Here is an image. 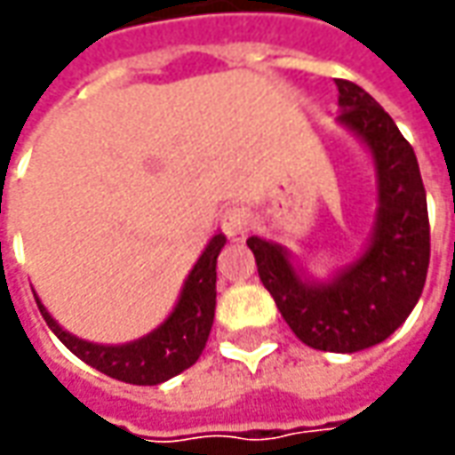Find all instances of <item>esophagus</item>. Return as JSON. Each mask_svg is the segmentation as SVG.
I'll return each mask as SVG.
<instances>
[{"label": "esophagus", "mask_w": 455, "mask_h": 455, "mask_svg": "<svg viewBox=\"0 0 455 455\" xmlns=\"http://www.w3.org/2000/svg\"><path fill=\"white\" fill-rule=\"evenodd\" d=\"M222 230L233 243H243L248 237V218L240 207H230L222 215Z\"/></svg>", "instance_id": "1"}]
</instances>
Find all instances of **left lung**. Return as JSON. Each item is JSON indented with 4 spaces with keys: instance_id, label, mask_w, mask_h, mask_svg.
I'll use <instances>...</instances> for the list:
<instances>
[{
    "instance_id": "obj_1",
    "label": "left lung",
    "mask_w": 455,
    "mask_h": 455,
    "mask_svg": "<svg viewBox=\"0 0 455 455\" xmlns=\"http://www.w3.org/2000/svg\"><path fill=\"white\" fill-rule=\"evenodd\" d=\"M337 124L375 169V222L357 258L323 275L304 268L283 243L248 237L258 275L299 339L352 355L385 341L418 304L430 260L426 187L415 151L390 114L357 83L337 80Z\"/></svg>"
}]
</instances>
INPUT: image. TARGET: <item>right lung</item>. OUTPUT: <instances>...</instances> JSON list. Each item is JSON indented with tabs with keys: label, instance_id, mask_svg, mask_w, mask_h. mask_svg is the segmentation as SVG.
<instances>
[{
	"label": "right lung",
	"instance_id": "right-lung-1",
	"mask_svg": "<svg viewBox=\"0 0 455 455\" xmlns=\"http://www.w3.org/2000/svg\"><path fill=\"white\" fill-rule=\"evenodd\" d=\"M225 243L228 237L220 230L210 237L197 263L187 273L180 299L169 311V316L156 329H151L149 334L133 341L98 344V341L80 339L52 319V314L44 308L37 293L35 301L40 306V314L52 329V334L85 364L129 385H159L192 367L207 344L210 329L215 322L218 255L225 248Z\"/></svg>",
	"mask_w": 455,
	"mask_h": 455
}]
</instances>
